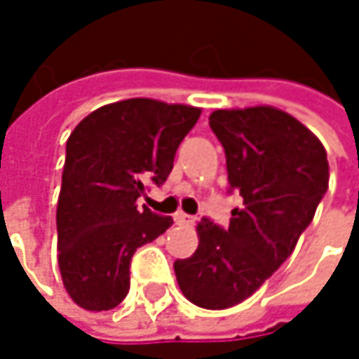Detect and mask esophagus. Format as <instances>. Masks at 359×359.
<instances>
[{"instance_id":"obj_1","label":"esophagus","mask_w":359,"mask_h":359,"mask_svg":"<svg viewBox=\"0 0 359 359\" xmlns=\"http://www.w3.org/2000/svg\"><path fill=\"white\" fill-rule=\"evenodd\" d=\"M175 222L180 224V226H193L195 224V216H189L184 212H179V214H175Z\"/></svg>"}]
</instances>
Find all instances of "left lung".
Instances as JSON below:
<instances>
[{
    "instance_id": "8db88e82",
    "label": "left lung",
    "mask_w": 359,
    "mask_h": 359,
    "mask_svg": "<svg viewBox=\"0 0 359 359\" xmlns=\"http://www.w3.org/2000/svg\"><path fill=\"white\" fill-rule=\"evenodd\" d=\"M210 128L241 208L229 229L203 218L197 250L177 259L175 272L191 304L224 310L253 295L293 253L328 189V160L318 137L276 108L216 109Z\"/></svg>"
}]
</instances>
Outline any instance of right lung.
Returning <instances> with one entry per match:
<instances>
[{"mask_svg": "<svg viewBox=\"0 0 359 359\" xmlns=\"http://www.w3.org/2000/svg\"><path fill=\"white\" fill-rule=\"evenodd\" d=\"M201 109L124 100L91 111L66 143L57 199V264L74 304L116 308L130 289L135 251L158 239L170 216L137 210L147 184H164L180 141Z\"/></svg>", "mask_w": 359, "mask_h": 359, "instance_id": "right-lung-1", "label": "right lung"}]
</instances>
